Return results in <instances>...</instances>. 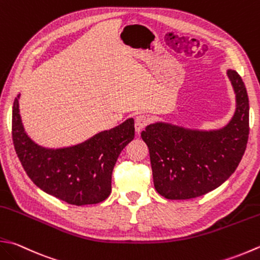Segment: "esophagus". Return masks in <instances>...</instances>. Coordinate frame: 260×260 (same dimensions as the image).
<instances>
[{"label":"esophagus","instance_id":"obj_1","mask_svg":"<svg viewBox=\"0 0 260 260\" xmlns=\"http://www.w3.org/2000/svg\"><path fill=\"white\" fill-rule=\"evenodd\" d=\"M149 123H150V119L146 115H137L135 117V131H136V133H141V132L145 128Z\"/></svg>","mask_w":260,"mask_h":260}]
</instances>
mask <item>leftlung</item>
I'll return each instance as SVG.
<instances>
[{
	"label": "left lung",
	"mask_w": 260,
	"mask_h": 260,
	"mask_svg": "<svg viewBox=\"0 0 260 260\" xmlns=\"http://www.w3.org/2000/svg\"><path fill=\"white\" fill-rule=\"evenodd\" d=\"M228 75L237 93V110L224 128L200 132L156 123L141 133L150 151L155 189L168 200L205 195L240 164L249 137V99L241 76L232 70Z\"/></svg>",
	"instance_id": "1"
}]
</instances>
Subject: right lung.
Wrapping results in <instances>:
<instances>
[{"label":"right lung","instance_id":"add662e5","mask_svg":"<svg viewBox=\"0 0 260 260\" xmlns=\"http://www.w3.org/2000/svg\"><path fill=\"white\" fill-rule=\"evenodd\" d=\"M134 135V120L127 119L80 145L47 150L24 133L18 98L13 103L12 140L24 171L40 189L68 204H96L110 195L116 161Z\"/></svg>","mask_w":260,"mask_h":260}]
</instances>
